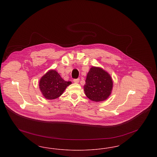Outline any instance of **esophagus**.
<instances>
[{
  "instance_id": "34e87169",
  "label": "esophagus",
  "mask_w": 157,
  "mask_h": 157,
  "mask_svg": "<svg viewBox=\"0 0 157 157\" xmlns=\"http://www.w3.org/2000/svg\"><path fill=\"white\" fill-rule=\"evenodd\" d=\"M74 82H75V83H79V78H78V79H74Z\"/></svg>"
}]
</instances>
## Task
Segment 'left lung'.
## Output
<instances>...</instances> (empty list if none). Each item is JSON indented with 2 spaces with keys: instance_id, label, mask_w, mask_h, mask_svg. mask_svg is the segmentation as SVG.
Here are the masks:
<instances>
[{
  "instance_id": "8db88e82",
  "label": "left lung",
  "mask_w": 157,
  "mask_h": 157,
  "mask_svg": "<svg viewBox=\"0 0 157 157\" xmlns=\"http://www.w3.org/2000/svg\"><path fill=\"white\" fill-rule=\"evenodd\" d=\"M112 86V78L109 74L102 68L93 67L87 74L83 88L87 97L93 101L99 102L109 97Z\"/></svg>"
}]
</instances>
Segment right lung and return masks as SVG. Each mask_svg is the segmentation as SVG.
<instances>
[{
    "mask_svg": "<svg viewBox=\"0 0 157 157\" xmlns=\"http://www.w3.org/2000/svg\"><path fill=\"white\" fill-rule=\"evenodd\" d=\"M71 81H65L54 70L48 71L39 81V88L45 98L54 99L60 97Z\"/></svg>",
    "mask_w": 157,
    "mask_h": 157,
    "instance_id": "obj_1",
    "label": "right lung"
}]
</instances>
